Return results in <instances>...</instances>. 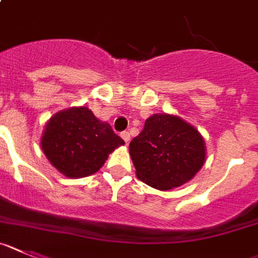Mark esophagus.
Returning <instances> with one entry per match:
<instances>
[{
    "mask_svg": "<svg viewBox=\"0 0 258 258\" xmlns=\"http://www.w3.org/2000/svg\"><path fill=\"white\" fill-rule=\"evenodd\" d=\"M120 138L124 140V143H126V144H128V143H130V134H128V132H122V134H120Z\"/></svg>",
    "mask_w": 258,
    "mask_h": 258,
    "instance_id": "1",
    "label": "esophagus"
}]
</instances>
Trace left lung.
Here are the masks:
<instances>
[{
    "label": "left lung",
    "instance_id": "1",
    "mask_svg": "<svg viewBox=\"0 0 258 258\" xmlns=\"http://www.w3.org/2000/svg\"><path fill=\"white\" fill-rule=\"evenodd\" d=\"M136 176L145 184L169 191L189 182L207 160V147L192 124L174 114H153L130 143Z\"/></svg>",
    "mask_w": 258,
    "mask_h": 258
}]
</instances>
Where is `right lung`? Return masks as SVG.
I'll return each mask as SVG.
<instances>
[{"label":"right lung","instance_id":"obj_1","mask_svg":"<svg viewBox=\"0 0 258 258\" xmlns=\"http://www.w3.org/2000/svg\"><path fill=\"white\" fill-rule=\"evenodd\" d=\"M40 144L58 171L78 179L97 172L124 142L88 107L74 106L58 111L46 122Z\"/></svg>","mask_w":258,"mask_h":258}]
</instances>
